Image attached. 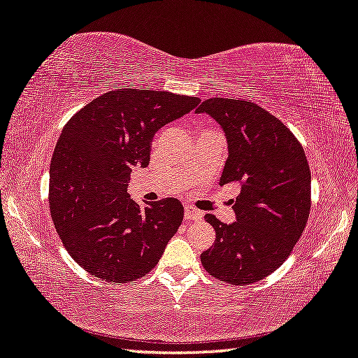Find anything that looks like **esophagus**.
Segmentation results:
<instances>
[{"label":"esophagus","instance_id":"obj_1","mask_svg":"<svg viewBox=\"0 0 358 358\" xmlns=\"http://www.w3.org/2000/svg\"><path fill=\"white\" fill-rule=\"evenodd\" d=\"M203 217V213L201 210H197L191 206H186L185 207V218L186 220H201Z\"/></svg>","mask_w":358,"mask_h":358}]
</instances>
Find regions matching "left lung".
<instances>
[{
  "mask_svg": "<svg viewBox=\"0 0 358 358\" xmlns=\"http://www.w3.org/2000/svg\"><path fill=\"white\" fill-rule=\"evenodd\" d=\"M196 113L220 124L228 141L220 185L241 183L231 224L207 213L215 242L201 253L215 279L247 285L280 268L310 212V170L303 146L280 119L253 101L208 99Z\"/></svg>",
  "mask_w": 358,
  "mask_h": 358,
  "instance_id": "1",
  "label": "left lung"
}]
</instances>
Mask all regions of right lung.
<instances>
[{"mask_svg": "<svg viewBox=\"0 0 358 358\" xmlns=\"http://www.w3.org/2000/svg\"><path fill=\"white\" fill-rule=\"evenodd\" d=\"M197 97L166 90L116 89L66 122L49 169V207L66 252L101 280L127 283L148 274L183 221L178 199H130L134 167H148L151 141L188 115Z\"/></svg>", "mask_w": 358, "mask_h": 358, "instance_id": "obj_1", "label": "right lung"}]
</instances>
